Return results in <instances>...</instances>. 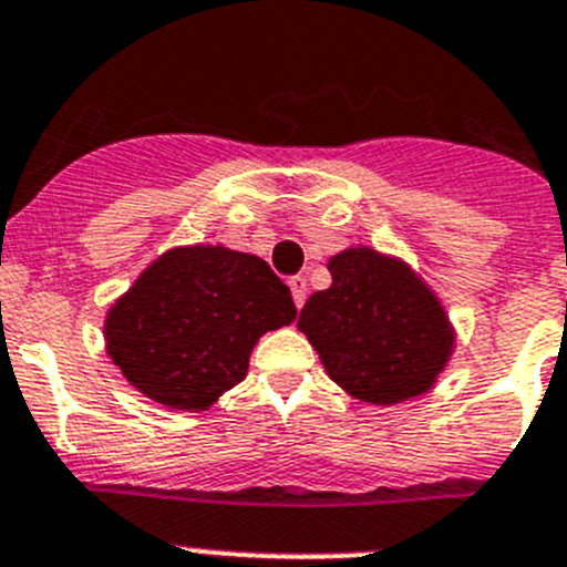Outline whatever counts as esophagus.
Segmentation results:
<instances>
[{
	"instance_id": "esophagus-1",
	"label": "esophagus",
	"mask_w": 567,
	"mask_h": 567,
	"mask_svg": "<svg viewBox=\"0 0 567 567\" xmlns=\"http://www.w3.org/2000/svg\"><path fill=\"white\" fill-rule=\"evenodd\" d=\"M289 289H292L295 306H298V309H303L306 292H309V287H306V278H303V275H295V278H289Z\"/></svg>"
}]
</instances>
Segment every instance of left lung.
I'll list each match as a JSON object with an SVG mask.
<instances>
[{
	"mask_svg": "<svg viewBox=\"0 0 567 567\" xmlns=\"http://www.w3.org/2000/svg\"><path fill=\"white\" fill-rule=\"evenodd\" d=\"M331 287L300 311L328 375L368 403L423 395L454 348L449 317L406 264L370 247H350L328 261Z\"/></svg>",
	"mask_w": 567,
	"mask_h": 567,
	"instance_id": "obj_1",
	"label": "left lung"
}]
</instances>
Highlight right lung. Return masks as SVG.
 Masks as SVG:
<instances>
[{
  "instance_id": "right-lung-1",
  "label": "right lung",
  "mask_w": 567,
  "mask_h": 567,
  "mask_svg": "<svg viewBox=\"0 0 567 567\" xmlns=\"http://www.w3.org/2000/svg\"><path fill=\"white\" fill-rule=\"evenodd\" d=\"M295 315L292 292L264 258L181 247L107 311V355L147 398L199 412L245 379L258 337Z\"/></svg>"
}]
</instances>
